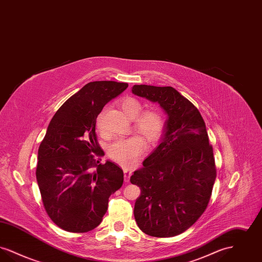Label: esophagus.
Wrapping results in <instances>:
<instances>
[{"instance_id": "1", "label": "esophagus", "mask_w": 262, "mask_h": 262, "mask_svg": "<svg viewBox=\"0 0 262 262\" xmlns=\"http://www.w3.org/2000/svg\"><path fill=\"white\" fill-rule=\"evenodd\" d=\"M124 174H125V183H128V182H129V178H130V176H132V171L124 169Z\"/></svg>"}]
</instances>
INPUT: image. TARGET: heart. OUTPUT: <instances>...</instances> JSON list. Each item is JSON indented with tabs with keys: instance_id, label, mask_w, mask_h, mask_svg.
Instances as JSON below:
<instances>
[{
	"instance_id": "b5f03b06",
	"label": "heart",
	"mask_w": 262,
	"mask_h": 262,
	"mask_svg": "<svg viewBox=\"0 0 262 262\" xmlns=\"http://www.w3.org/2000/svg\"><path fill=\"white\" fill-rule=\"evenodd\" d=\"M120 109L125 117L134 120V129L138 136L119 138L108 147V155L114 161L125 168L133 167L146 149V143H155L162 135L164 122L161 114L154 110L141 112L142 105L139 100L134 97H125L119 102ZM104 112L97 117L96 125L102 129V120Z\"/></svg>"
}]
</instances>
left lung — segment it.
I'll return each instance as SVG.
<instances>
[{
  "mask_svg": "<svg viewBox=\"0 0 262 262\" xmlns=\"http://www.w3.org/2000/svg\"><path fill=\"white\" fill-rule=\"evenodd\" d=\"M132 92L158 103L168 116L160 144L135 171L139 229L152 237L180 235L205 211L216 179L213 148L198 108L171 86L134 85Z\"/></svg>",
  "mask_w": 262,
  "mask_h": 262,
  "instance_id": "8db88e82",
  "label": "left lung"
}]
</instances>
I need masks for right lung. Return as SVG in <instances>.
<instances>
[{
	"label": "right lung",
	"instance_id": "obj_1",
	"mask_svg": "<svg viewBox=\"0 0 262 262\" xmlns=\"http://www.w3.org/2000/svg\"><path fill=\"white\" fill-rule=\"evenodd\" d=\"M127 86L107 80L85 84L54 115L39 146L36 179L42 201L51 220L64 231L95 229L110 195L123 185L119 166L100 163L104 152L95 125L103 107Z\"/></svg>",
	"mask_w": 262,
	"mask_h": 262
}]
</instances>
